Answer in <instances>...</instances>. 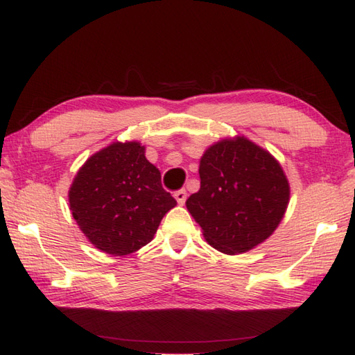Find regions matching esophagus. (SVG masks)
Wrapping results in <instances>:
<instances>
[{"label": "esophagus", "mask_w": 355, "mask_h": 355, "mask_svg": "<svg viewBox=\"0 0 355 355\" xmlns=\"http://www.w3.org/2000/svg\"><path fill=\"white\" fill-rule=\"evenodd\" d=\"M173 197H175L180 205H183L186 199H188V192H186V189H180L175 192V194H173Z\"/></svg>", "instance_id": "1"}]
</instances>
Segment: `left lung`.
I'll return each instance as SVG.
<instances>
[{"instance_id": "8db88e82", "label": "left lung", "mask_w": 355, "mask_h": 355, "mask_svg": "<svg viewBox=\"0 0 355 355\" xmlns=\"http://www.w3.org/2000/svg\"><path fill=\"white\" fill-rule=\"evenodd\" d=\"M200 189L186 200L203 236L224 254L250 250L280 224L290 186L271 153L245 137L220 141L200 159Z\"/></svg>"}]
</instances>
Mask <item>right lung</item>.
<instances>
[{
    "mask_svg": "<svg viewBox=\"0 0 355 355\" xmlns=\"http://www.w3.org/2000/svg\"><path fill=\"white\" fill-rule=\"evenodd\" d=\"M139 142H114L92 155L69 191L75 220L95 248L127 255L148 244L177 205Z\"/></svg>",
    "mask_w": 355,
    "mask_h": 355,
    "instance_id": "obj_1",
    "label": "right lung"
}]
</instances>
